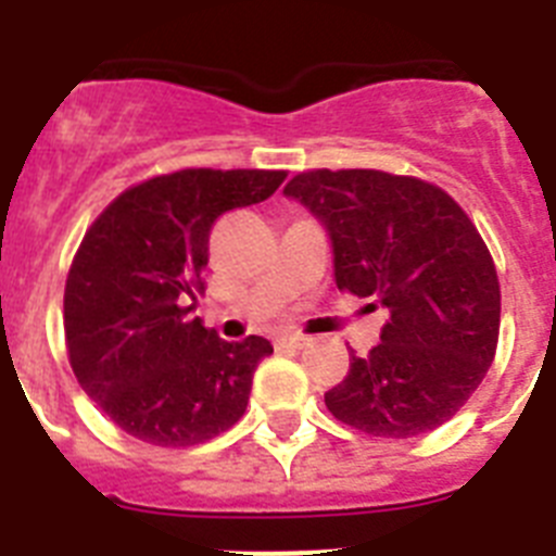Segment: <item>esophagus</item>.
Wrapping results in <instances>:
<instances>
[{
	"label": "esophagus",
	"mask_w": 556,
	"mask_h": 556,
	"mask_svg": "<svg viewBox=\"0 0 556 556\" xmlns=\"http://www.w3.org/2000/svg\"><path fill=\"white\" fill-rule=\"evenodd\" d=\"M275 345H278V348H292V351H298V348H306L308 345V339L301 337V333H287V337L275 339Z\"/></svg>",
	"instance_id": "34e87169"
}]
</instances>
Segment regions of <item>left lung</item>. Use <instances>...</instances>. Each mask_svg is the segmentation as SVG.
<instances>
[{
	"instance_id": "8db88e82",
	"label": "left lung",
	"mask_w": 556,
	"mask_h": 556,
	"mask_svg": "<svg viewBox=\"0 0 556 556\" xmlns=\"http://www.w3.org/2000/svg\"><path fill=\"white\" fill-rule=\"evenodd\" d=\"M287 198L326 225L333 278L390 312L381 342L351 356L326 406L372 437L443 426L493 365L501 289L493 255L468 214L440 186L378 169H312Z\"/></svg>"
}]
</instances>
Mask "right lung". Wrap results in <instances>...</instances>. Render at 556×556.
<instances>
[{
  "mask_svg": "<svg viewBox=\"0 0 556 556\" xmlns=\"http://www.w3.org/2000/svg\"><path fill=\"white\" fill-rule=\"evenodd\" d=\"M281 169H180L122 191L83 236L63 292L68 362L91 401L141 443L186 448L248 409L264 337L225 342L189 317L211 225L262 203Z\"/></svg>",
  "mask_w": 556,
  "mask_h": 556,
  "instance_id": "add662e5",
  "label": "right lung"
}]
</instances>
